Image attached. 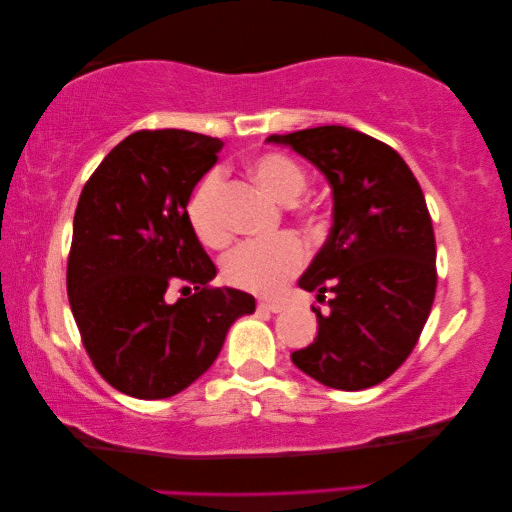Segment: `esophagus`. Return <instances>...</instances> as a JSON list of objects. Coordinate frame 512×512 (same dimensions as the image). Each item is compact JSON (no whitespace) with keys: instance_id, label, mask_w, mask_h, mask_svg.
<instances>
[{"instance_id":"esophagus-1","label":"esophagus","mask_w":512,"mask_h":512,"mask_svg":"<svg viewBox=\"0 0 512 512\" xmlns=\"http://www.w3.org/2000/svg\"><path fill=\"white\" fill-rule=\"evenodd\" d=\"M286 306L281 301L275 299H262L259 301V310H268V312H281Z\"/></svg>"}]
</instances>
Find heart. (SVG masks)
Listing matches in <instances>:
<instances>
[{"instance_id":"1","label":"heart","mask_w":512,"mask_h":512,"mask_svg":"<svg viewBox=\"0 0 512 512\" xmlns=\"http://www.w3.org/2000/svg\"><path fill=\"white\" fill-rule=\"evenodd\" d=\"M250 173L279 204H295L306 191V173L284 154H259L250 160ZM222 176L209 171L187 202V220L204 246L222 248L231 239L220 206ZM306 262L299 237L281 233L268 242H246L224 259V279L242 290L273 295Z\"/></svg>"}]
</instances>
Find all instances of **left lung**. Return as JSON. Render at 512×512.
Returning a JSON list of instances; mask_svg holds the SVG:
<instances>
[{"label":"left lung","mask_w":512,"mask_h":512,"mask_svg":"<svg viewBox=\"0 0 512 512\" xmlns=\"http://www.w3.org/2000/svg\"><path fill=\"white\" fill-rule=\"evenodd\" d=\"M317 167L332 189V228L299 279L330 295L319 332L290 358L321 385L361 391L411 354L436 297V237L418 180L380 140L341 125L268 136Z\"/></svg>","instance_id":"left-lung-1"}]
</instances>
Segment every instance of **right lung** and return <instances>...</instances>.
Returning <instances> with one entry per match:
<instances>
[{"label": "right lung", "mask_w": 512, "mask_h": 512, "mask_svg": "<svg viewBox=\"0 0 512 512\" xmlns=\"http://www.w3.org/2000/svg\"><path fill=\"white\" fill-rule=\"evenodd\" d=\"M222 140L156 129L121 140L81 191L72 224L68 297L99 374L123 394H180L220 354L255 297L211 288L217 270L187 220L195 184ZM196 292L176 304L166 290Z\"/></svg>", "instance_id": "1"}]
</instances>
